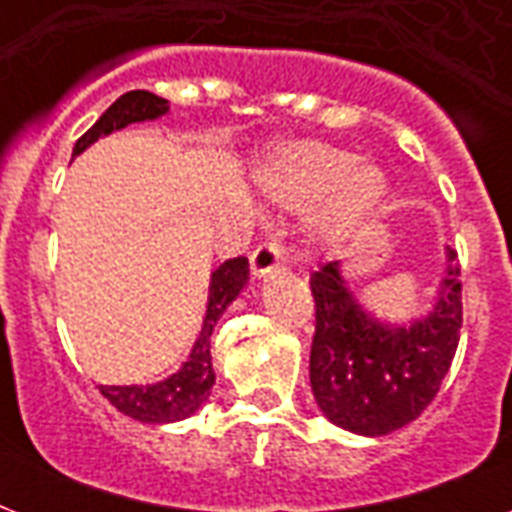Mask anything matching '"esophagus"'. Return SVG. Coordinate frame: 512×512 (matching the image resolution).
I'll list each match as a JSON object with an SVG mask.
<instances>
[{
    "label": "esophagus",
    "instance_id": "esophagus-1",
    "mask_svg": "<svg viewBox=\"0 0 512 512\" xmlns=\"http://www.w3.org/2000/svg\"><path fill=\"white\" fill-rule=\"evenodd\" d=\"M249 263H252V273L255 276H265V273L281 268L284 265V247H281V241L265 239L263 244H257L252 257H249Z\"/></svg>",
    "mask_w": 512,
    "mask_h": 512
}]
</instances>
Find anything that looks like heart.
<instances>
[{"instance_id":"heart-1","label":"heart","mask_w":512,"mask_h":512,"mask_svg":"<svg viewBox=\"0 0 512 512\" xmlns=\"http://www.w3.org/2000/svg\"><path fill=\"white\" fill-rule=\"evenodd\" d=\"M263 183L284 204L313 212V231L324 241H342L372 220L388 199L390 183L380 164L356 162V156L324 143H292L265 164Z\"/></svg>"}]
</instances>
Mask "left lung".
<instances>
[{"mask_svg": "<svg viewBox=\"0 0 512 512\" xmlns=\"http://www.w3.org/2000/svg\"><path fill=\"white\" fill-rule=\"evenodd\" d=\"M316 332L311 388L329 422L361 436H385L417 420L436 398L462 327V281L449 249L436 308L412 327H382L345 287L337 263L311 273Z\"/></svg>", "mask_w": 512, "mask_h": 512, "instance_id": "1", "label": "left lung"}]
</instances>
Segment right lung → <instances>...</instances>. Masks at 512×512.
I'll list each match as a JSON object with an SVG mask.
<instances>
[{
	"mask_svg": "<svg viewBox=\"0 0 512 512\" xmlns=\"http://www.w3.org/2000/svg\"><path fill=\"white\" fill-rule=\"evenodd\" d=\"M170 111V103L154 92L132 90L127 95L108 106V111L100 116L98 122L92 124L90 130L84 132L82 138L76 140L74 156H79L87 146L103 135H111L114 130H122L132 122H146L156 119ZM249 263L247 257H231L225 260L215 273H212V284H209V303L207 316H204V327L201 335L193 345L191 356L183 364V369L172 374L170 380L156 382V385H100V393L111 401V404L124 412L132 420L151 422H175L191 417L204 401L209 398V390L215 385V369H212V353H209V337L215 329L217 319L223 311L233 303V297L239 295L241 287L247 284Z\"/></svg>",
	"mask_w": 512,
	"mask_h": 512,
	"instance_id": "add662e5",
	"label": "right lung"
}]
</instances>
